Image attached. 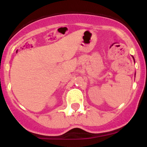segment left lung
I'll return each instance as SVG.
<instances>
[{"label":"left lung","mask_w":147,"mask_h":147,"mask_svg":"<svg viewBox=\"0 0 147 147\" xmlns=\"http://www.w3.org/2000/svg\"><path fill=\"white\" fill-rule=\"evenodd\" d=\"M133 59H134V57H133Z\"/></svg>","instance_id":"1"}]
</instances>
